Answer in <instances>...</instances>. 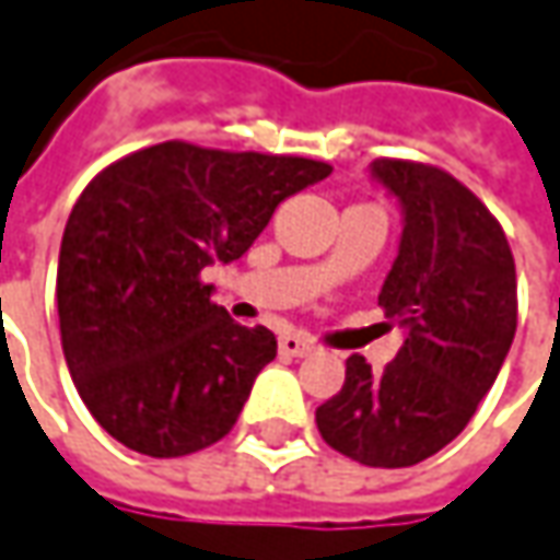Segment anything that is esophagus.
Segmentation results:
<instances>
[{
  "instance_id": "1",
  "label": "esophagus",
  "mask_w": 560,
  "mask_h": 560,
  "mask_svg": "<svg viewBox=\"0 0 560 560\" xmlns=\"http://www.w3.org/2000/svg\"><path fill=\"white\" fill-rule=\"evenodd\" d=\"M314 351V341L307 336H299V332H283L280 336V354L283 358H305Z\"/></svg>"
}]
</instances>
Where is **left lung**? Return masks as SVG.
<instances>
[{"label": "left lung", "instance_id": "1", "mask_svg": "<svg viewBox=\"0 0 560 560\" xmlns=\"http://www.w3.org/2000/svg\"><path fill=\"white\" fill-rule=\"evenodd\" d=\"M373 175L404 209L378 305L407 336L382 373L360 354L345 360L317 429L354 463L407 468L450 444L497 382L515 339L517 277L502 224L450 172L382 156Z\"/></svg>", "mask_w": 560, "mask_h": 560}]
</instances>
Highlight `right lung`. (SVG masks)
I'll use <instances>...</instances> for the list:
<instances>
[{
  "label": "right lung",
  "mask_w": 560,
  "mask_h": 560,
  "mask_svg": "<svg viewBox=\"0 0 560 560\" xmlns=\"http://www.w3.org/2000/svg\"><path fill=\"white\" fill-rule=\"evenodd\" d=\"M329 172L305 156L163 141L89 182L55 292L67 370L110 438L175 459L234 429L277 339L234 324L202 268L240 258L280 202Z\"/></svg>",
  "instance_id": "add662e5"
}]
</instances>
